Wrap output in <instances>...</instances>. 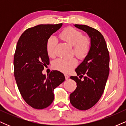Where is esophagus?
Masks as SVG:
<instances>
[{
	"instance_id": "34e87169",
	"label": "esophagus",
	"mask_w": 126,
	"mask_h": 126,
	"mask_svg": "<svg viewBox=\"0 0 126 126\" xmlns=\"http://www.w3.org/2000/svg\"><path fill=\"white\" fill-rule=\"evenodd\" d=\"M64 77H65V79H66V80H67V79H69V76H68L67 74H64Z\"/></svg>"
}]
</instances>
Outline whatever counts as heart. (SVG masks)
Wrapping results in <instances>:
<instances>
[{"label":"heart","mask_w":126,"mask_h":126,"mask_svg":"<svg viewBox=\"0 0 126 126\" xmlns=\"http://www.w3.org/2000/svg\"><path fill=\"white\" fill-rule=\"evenodd\" d=\"M60 37L69 44L73 46L74 54L80 59H84L91 49V40L86 36H83L81 31L73 27L64 29L60 34ZM57 45V39L54 36L49 37L46 43V50L49 57H53ZM77 65L75 58H59L53 63V67L56 70L64 73L70 72Z\"/></svg>","instance_id":"1"}]
</instances>
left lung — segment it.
Here are the masks:
<instances>
[{"label": "left lung", "instance_id": "1", "mask_svg": "<svg viewBox=\"0 0 126 126\" xmlns=\"http://www.w3.org/2000/svg\"><path fill=\"white\" fill-rule=\"evenodd\" d=\"M91 38V49L83 61L75 69L78 76H70L76 82V89L70 94V103L79 110L95 105L104 91L110 71V55L103 35L96 29L75 24ZM82 77L83 80H81Z\"/></svg>", "mask_w": 126, "mask_h": 126}]
</instances>
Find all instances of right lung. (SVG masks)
<instances>
[{
    "label": "right lung",
    "mask_w": 126,
    "mask_h": 126,
    "mask_svg": "<svg viewBox=\"0 0 126 126\" xmlns=\"http://www.w3.org/2000/svg\"><path fill=\"white\" fill-rule=\"evenodd\" d=\"M63 24H41L25 30L17 43L14 59V76L20 94L29 105L44 109L54 100L53 91L65 80L53 70L47 77L42 72L50 63L46 43Z\"/></svg>",
    "instance_id": "obj_1"
}]
</instances>
